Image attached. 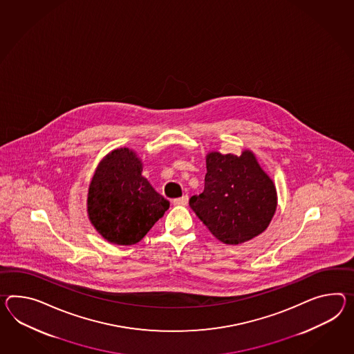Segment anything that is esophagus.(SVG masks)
Instances as JSON below:
<instances>
[{
    "mask_svg": "<svg viewBox=\"0 0 354 354\" xmlns=\"http://www.w3.org/2000/svg\"><path fill=\"white\" fill-rule=\"evenodd\" d=\"M188 196L187 194H184L183 197L180 198H175L173 201L174 205H178V206H184V205H187L188 203Z\"/></svg>",
    "mask_w": 354,
    "mask_h": 354,
    "instance_id": "obj_1",
    "label": "esophagus"
}]
</instances>
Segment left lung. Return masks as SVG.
Here are the masks:
<instances>
[{"instance_id":"obj_1","label":"left lung","mask_w":354,"mask_h":354,"mask_svg":"<svg viewBox=\"0 0 354 354\" xmlns=\"http://www.w3.org/2000/svg\"><path fill=\"white\" fill-rule=\"evenodd\" d=\"M205 190L189 199L199 220L218 241L241 244L266 230L276 209L272 180L254 155L208 153Z\"/></svg>"}]
</instances>
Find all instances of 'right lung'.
Returning <instances> with one entry per match:
<instances>
[{"mask_svg": "<svg viewBox=\"0 0 354 354\" xmlns=\"http://www.w3.org/2000/svg\"><path fill=\"white\" fill-rule=\"evenodd\" d=\"M169 206L142 176V162L128 148L106 156L89 185V218L104 239L119 245L143 239Z\"/></svg>", "mask_w": 354, "mask_h": 354, "instance_id": "right-lung-1", "label": "right lung"}]
</instances>
